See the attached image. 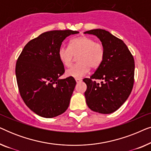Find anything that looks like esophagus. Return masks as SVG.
<instances>
[{
	"label": "esophagus",
	"instance_id": "34e87169",
	"mask_svg": "<svg viewBox=\"0 0 151 151\" xmlns=\"http://www.w3.org/2000/svg\"><path fill=\"white\" fill-rule=\"evenodd\" d=\"M76 82H77V83H79V82L82 81V80L81 79H76Z\"/></svg>",
	"mask_w": 151,
	"mask_h": 151
}]
</instances>
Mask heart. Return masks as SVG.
Returning a JSON list of instances; mask_svg holds the SVG:
<instances>
[{
    "mask_svg": "<svg viewBox=\"0 0 151 151\" xmlns=\"http://www.w3.org/2000/svg\"><path fill=\"white\" fill-rule=\"evenodd\" d=\"M58 58L65 67L71 65L74 55L79 54L77 65L66 71L68 77L80 79L89 71L90 68L96 69L102 65L104 58V47L93 38L86 36L76 38L70 42L69 47L61 46Z\"/></svg>",
    "mask_w": 151,
    "mask_h": 151,
    "instance_id": "b5f03b06",
    "label": "heart"
}]
</instances>
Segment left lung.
Masks as SVG:
<instances>
[{"instance_id": "8db88e82", "label": "left lung", "mask_w": 151, "mask_h": 151, "mask_svg": "<svg viewBox=\"0 0 151 151\" xmlns=\"http://www.w3.org/2000/svg\"><path fill=\"white\" fill-rule=\"evenodd\" d=\"M100 39L104 49L103 62L90 78L83 81L87 86L84 93L91 110L109 114L117 110L131 94L134 83L135 62L127 45L104 29L84 32ZM96 79L102 82L98 83Z\"/></svg>"}]
</instances>
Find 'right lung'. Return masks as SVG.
<instances>
[{
    "instance_id": "add662e5",
    "label": "right lung",
    "mask_w": 151,
    "mask_h": 151,
    "mask_svg": "<svg viewBox=\"0 0 151 151\" xmlns=\"http://www.w3.org/2000/svg\"><path fill=\"white\" fill-rule=\"evenodd\" d=\"M77 31L54 30L30 40L18 57L16 76L25 104L39 116L51 118L69 107L76 82L73 78L60 79L65 68L58 49L67 36Z\"/></svg>"
}]
</instances>
